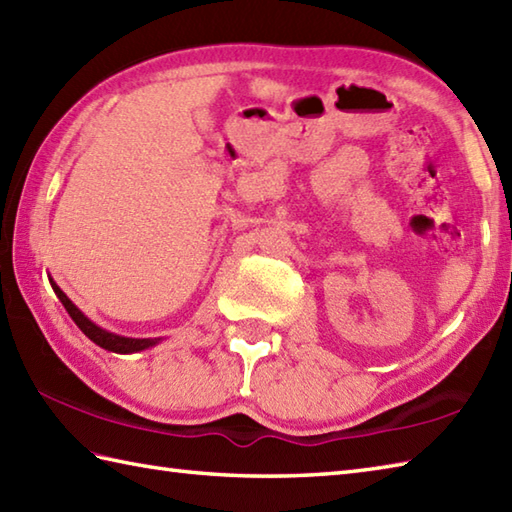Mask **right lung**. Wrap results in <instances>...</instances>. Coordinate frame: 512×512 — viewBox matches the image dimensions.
<instances>
[{"label":"right lung","instance_id":"obj_1","mask_svg":"<svg viewBox=\"0 0 512 512\" xmlns=\"http://www.w3.org/2000/svg\"><path fill=\"white\" fill-rule=\"evenodd\" d=\"M52 284V290L54 295L59 297V301L63 303V308L68 310V314L72 317V321L79 325L81 332L88 336L90 341H94L99 347H103V350H110V352H116V354H132V352H140V350H147V347H154L160 339H127V336H118L114 332H107L103 328H99V325L92 323L85 314L74 306V303L65 297V292L54 284V281L50 279Z\"/></svg>","mask_w":512,"mask_h":512}]
</instances>
